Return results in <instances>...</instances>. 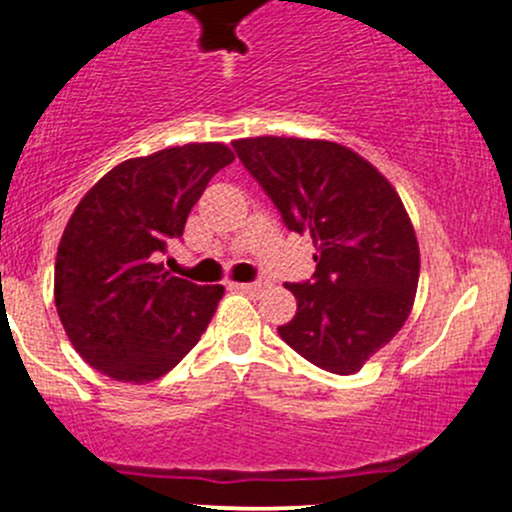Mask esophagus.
Here are the masks:
<instances>
[{"label": "esophagus", "mask_w": 512, "mask_h": 512, "mask_svg": "<svg viewBox=\"0 0 512 512\" xmlns=\"http://www.w3.org/2000/svg\"><path fill=\"white\" fill-rule=\"evenodd\" d=\"M233 287L240 289V292H245V294H260V292H265L267 282H242V284H233Z\"/></svg>", "instance_id": "esophagus-1"}]
</instances>
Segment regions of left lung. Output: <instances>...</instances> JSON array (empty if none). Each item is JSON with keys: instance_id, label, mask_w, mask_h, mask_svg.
<instances>
[{"instance_id": "obj_1", "label": "left lung", "mask_w": 512, "mask_h": 512, "mask_svg": "<svg viewBox=\"0 0 512 512\" xmlns=\"http://www.w3.org/2000/svg\"><path fill=\"white\" fill-rule=\"evenodd\" d=\"M245 169L294 233L316 247L314 282L287 284L297 316L279 336L301 358L353 375L395 338L419 282V242L395 186L328 139H235Z\"/></svg>"}]
</instances>
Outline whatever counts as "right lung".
<instances>
[{"label":"right lung","mask_w":512,"mask_h":512,"mask_svg":"<svg viewBox=\"0 0 512 512\" xmlns=\"http://www.w3.org/2000/svg\"><path fill=\"white\" fill-rule=\"evenodd\" d=\"M235 159L223 142L127 159L80 198L58 242L53 297L68 341L122 383H152L201 341L223 284L198 287L159 262L208 181Z\"/></svg>","instance_id":"add662e5"}]
</instances>
